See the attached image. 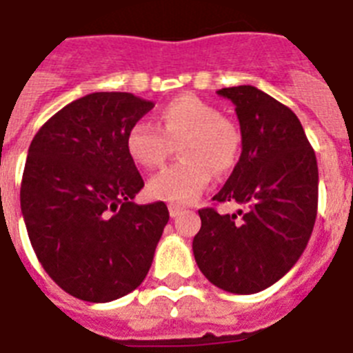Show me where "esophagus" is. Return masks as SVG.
Returning <instances> with one entry per match:
<instances>
[{
    "label": "esophagus",
    "mask_w": 353,
    "mask_h": 353,
    "mask_svg": "<svg viewBox=\"0 0 353 353\" xmlns=\"http://www.w3.org/2000/svg\"><path fill=\"white\" fill-rule=\"evenodd\" d=\"M168 212H170L172 217H177L183 212V206L177 205V203H168Z\"/></svg>",
    "instance_id": "34e87169"
}]
</instances>
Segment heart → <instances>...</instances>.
<instances>
[{
    "instance_id": "heart-1",
    "label": "heart",
    "mask_w": 353,
    "mask_h": 353,
    "mask_svg": "<svg viewBox=\"0 0 353 353\" xmlns=\"http://www.w3.org/2000/svg\"><path fill=\"white\" fill-rule=\"evenodd\" d=\"M181 161L154 177L147 190L154 199L190 203L201 196L214 170L225 174L236 167L243 136L236 121L221 116L219 108L196 96H179L159 110V127L137 121L128 128L125 148L137 167H161L177 143Z\"/></svg>"
}]
</instances>
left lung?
<instances>
[{"instance_id": "left-lung-1", "label": "left lung", "mask_w": 353, "mask_h": 353, "mask_svg": "<svg viewBox=\"0 0 353 353\" xmlns=\"http://www.w3.org/2000/svg\"><path fill=\"white\" fill-rule=\"evenodd\" d=\"M236 105L241 157L212 201H236V214L201 208L192 243L205 277L232 294L272 286L305 252L317 216L316 152L290 108L250 85L217 90Z\"/></svg>"}]
</instances>
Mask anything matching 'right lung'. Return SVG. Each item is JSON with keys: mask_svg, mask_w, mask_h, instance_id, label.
Listing matches in <instances>:
<instances>
[{"mask_svg": "<svg viewBox=\"0 0 353 353\" xmlns=\"http://www.w3.org/2000/svg\"><path fill=\"white\" fill-rule=\"evenodd\" d=\"M152 108L128 92L88 94L28 147L19 192L28 237L45 272L77 299H119L150 270L170 216L163 201H132L145 183L125 136Z\"/></svg>", "mask_w": 353, "mask_h": 353, "instance_id": "1", "label": "right lung"}]
</instances>
